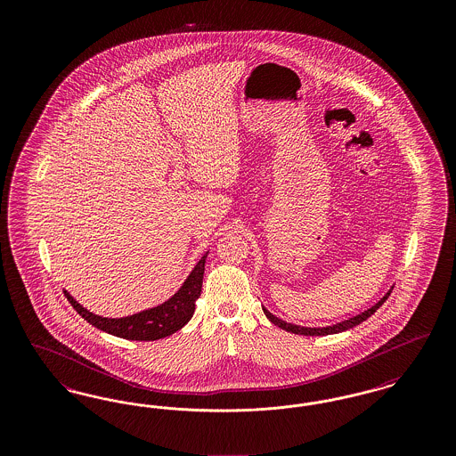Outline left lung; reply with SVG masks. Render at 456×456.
Instances as JSON below:
<instances>
[{
  "mask_svg": "<svg viewBox=\"0 0 456 456\" xmlns=\"http://www.w3.org/2000/svg\"><path fill=\"white\" fill-rule=\"evenodd\" d=\"M391 290H393V287H391L390 290H388V292H387V294H385L378 303L374 304L372 307L366 309L364 313H359V314H355V316L348 318L346 322H340V323H337V325L322 326V328H309V326L292 325V323H287V322H283L281 318H277L275 314H272L266 307H263V313L266 314V318H268L273 325L282 328L285 331L297 333V335H305V337H325V335H333V333L346 331V330H350V328H354V326H357L359 323L366 322L369 316H370V314H374V313H376V309H379V307L383 305V303L390 297Z\"/></svg>",
  "mask_w": 456,
  "mask_h": 456,
  "instance_id": "1",
  "label": "left lung"
}]
</instances>
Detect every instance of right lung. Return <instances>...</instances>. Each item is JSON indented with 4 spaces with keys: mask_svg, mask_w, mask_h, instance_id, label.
<instances>
[{
    "mask_svg": "<svg viewBox=\"0 0 456 456\" xmlns=\"http://www.w3.org/2000/svg\"><path fill=\"white\" fill-rule=\"evenodd\" d=\"M208 251L198 261L188 279L181 285V289L171 299L160 305L140 311L136 314L125 318H104L87 311L82 304L77 303L65 290L66 299L73 305V309L87 320L90 325L110 333L119 338L136 340V342H152L159 338H166L186 325L195 313L196 299L201 294L205 260Z\"/></svg>",
    "mask_w": 456,
    "mask_h": 456,
    "instance_id": "add662e5",
    "label": "right lung"
}]
</instances>
